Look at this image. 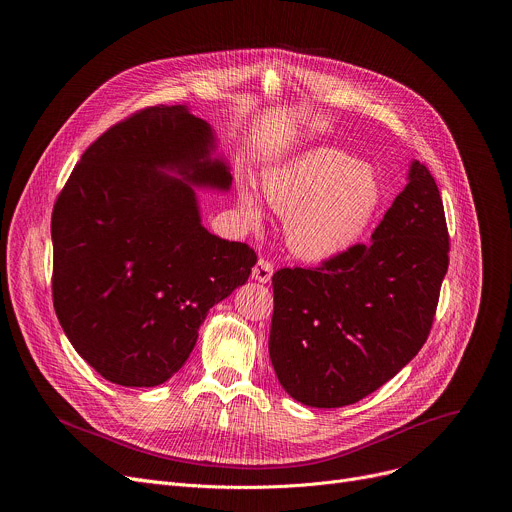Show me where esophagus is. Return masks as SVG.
I'll use <instances>...</instances> for the list:
<instances>
[{
	"label": "esophagus",
	"mask_w": 512,
	"mask_h": 512,
	"mask_svg": "<svg viewBox=\"0 0 512 512\" xmlns=\"http://www.w3.org/2000/svg\"><path fill=\"white\" fill-rule=\"evenodd\" d=\"M271 275H273V265L265 259H259L251 271V277L259 283H269L271 281Z\"/></svg>",
	"instance_id": "1"
}]
</instances>
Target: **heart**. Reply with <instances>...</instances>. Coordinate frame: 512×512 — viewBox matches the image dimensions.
<instances>
[{
	"label": "heart",
	"mask_w": 512,
	"mask_h": 512,
	"mask_svg": "<svg viewBox=\"0 0 512 512\" xmlns=\"http://www.w3.org/2000/svg\"><path fill=\"white\" fill-rule=\"evenodd\" d=\"M267 202L285 212L283 233L289 249L314 263L338 259L369 233L385 202L379 172L350 154L318 145L263 174ZM241 212L251 225L263 218L261 202L243 188Z\"/></svg>",
	"instance_id": "obj_1"
}]
</instances>
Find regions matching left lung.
Returning <instances> with one entry per match:
<instances>
[{"instance_id": "obj_1", "label": "left lung", "mask_w": 512, "mask_h": 512, "mask_svg": "<svg viewBox=\"0 0 512 512\" xmlns=\"http://www.w3.org/2000/svg\"><path fill=\"white\" fill-rule=\"evenodd\" d=\"M448 251L440 190L413 160L369 245L273 275L269 356L285 393L332 409L393 379L427 340Z\"/></svg>"}]
</instances>
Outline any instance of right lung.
<instances>
[{
  "label": "right lung",
  "mask_w": 512,
  "mask_h": 512,
  "mask_svg": "<svg viewBox=\"0 0 512 512\" xmlns=\"http://www.w3.org/2000/svg\"><path fill=\"white\" fill-rule=\"evenodd\" d=\"M214 129L188 105L105 131L52 212V298L75 350L107 381L156 387L188 360L208 310L257 263L202 227L196 190L229 192Z\"/></svg>",
  "instance_id": "right-lung-1"
}]
</instances>
